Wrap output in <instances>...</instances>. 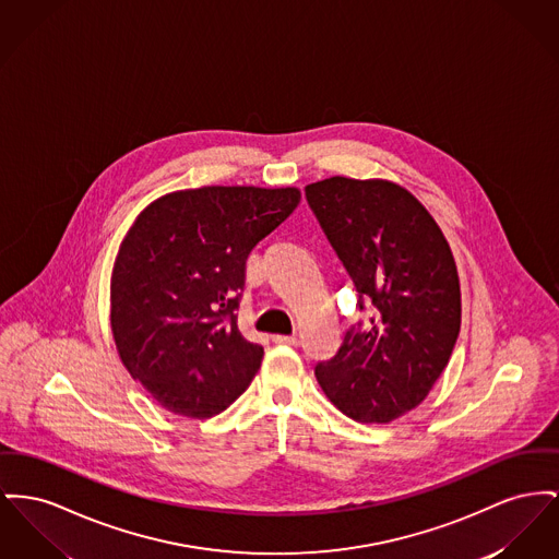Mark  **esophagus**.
<instances>
[{"instance_id":"1","label":"esophagus","mask_w":559,"mask_h":559,"mask_svg":"<svg viewBox=\"0 0 559 559\" xmlns=\"http://www.w3.org/2000/svg\"><path fill=\"white\" fill-rule=\"evenodd\" d=\"M274 342L276 344H287V346H297L299 344L296 335H274Z\"/></svg>"}]
</instances>
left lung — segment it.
I'll use <instances>...</instances> for the list:
<instances>
[{
    "mask_svg": "<svg viewBox=\"0 0 559 559\" xmlns=\"http://www.w3.org/2000/svg\"><path fill=\"white\" fill-rule=\"evenodd\" d=\"M306 198L376 308L371 325L350 329L314 376L348 418L393 423L427 399L452 357L460 331L452 249L425 204L393 181L335 175L306 186Z\"/></svg>",
    "mask_w": 559,
    "mask_h": 559,
    "instance_id": "1",
    "label": "left lung"
}]
</instances>
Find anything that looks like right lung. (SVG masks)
<instances>
[{"label": "right lung", "mask_w": 559, "mask_h": 559, "mask_svg": "<svg viewBox=\"0 0 559 559\" xmlns=\"http://www.w3.org/2000/svg\"><path fill=\"white\" fill-rule=\"evenodd\" d=\"M297 188L204 186L150 202L120 242L109 287L118 355L160 407L213 418L247 391L263 348L234 310L253 247L299 204Z\"/></svg>", "instance_id": "right-lung-1"}]
</instances>
